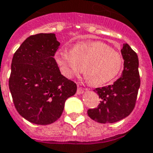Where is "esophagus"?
<instances>
[{"label":"esophagus","instance_id":"1","mask_svg":"<svg viewBox=\"0 0 153 153\" xmlns=\"http://www.w3.org/2000/svg\"><path fill=\"white\" fill-rule=\"evenodd\" d=\"M88 90V88H83L81 87H78V89H77V93L78 94H82V93H84V91Z\"/></svg>","mask_w":153,"mask_h":153}]
</instances>
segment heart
<instances>
[{"label":"heart","mask_w":153,"mask_h":153,"mask_svg":"<svg viewBox=\"0 0 153 153\" xmlns=\"http://www.w3.org/2000/svg\"><path fill=\"white\" fill-rule=\"evenodd\" d=\"M55 60L65 77L71 79L83 69L85 79L91 80L95 86L114 79L120 73L124 65L120 52L99 41L79 42L72 50L59 48L55 53Z\"/></svg>","instance_id":"heart-1"}]
</instances>
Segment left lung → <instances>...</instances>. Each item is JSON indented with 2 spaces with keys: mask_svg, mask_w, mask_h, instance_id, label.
<instances>
[{
  "mask_svg": "<svg viewBox=\"0 0 153 153\" xmlns=\"http://www.w3.org/2000/svg\"><path fill=\"white\" fill-rule=\"evenodd\" d=\"M124 70L112 85L94 89L101 98L97 108L89 109L90 118L102 124H111L127 117L134 108L140 87L138 58L129 45H123Z\"/></svg>",
  "mask_w": 153,
  "mask_h": 153,
  "instance_id": "left-lung-1",
  "label": "left lung"
}]
</instances>
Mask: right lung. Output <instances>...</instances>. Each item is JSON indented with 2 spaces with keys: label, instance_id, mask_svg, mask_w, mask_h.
<instances>
[{
  "label": "right lung",
  "instance_id": "obj_1",
  "mask_svg": "<svg viewBox=\"0 0 153 153\" xmlns=\"http://www.w3.org/2000/svg\"><path fill=\"white\" fill-rule=\"evenodd\" d=\"M60 42L55 33L32 35L12 59L9 88L19 114L36 125H50L64 111L76 83L60 73L54 56Z\"/></svg>",
  "mask_w": 153,
  "mask_h": 153
}]
</instances>
